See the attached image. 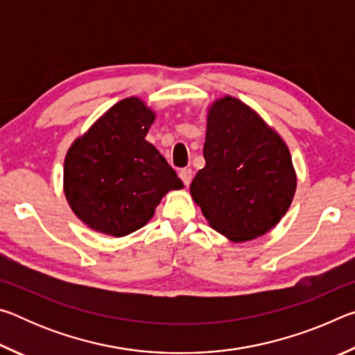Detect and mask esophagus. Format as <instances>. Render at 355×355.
<instances>
[{"label": "esophagus", "mask_w": 355, "mask_h": 355, "mask_svg": "<svg viewBox=\"0 0 355 355\" xmlns=\"http://www.w3.org/2000/svg\"><path fill=\"white\" fill-rule=\"evenodd\" d=\"M180 178H182V182L184 183V186H189L191 180H192V171L191 169H182L180 171Z\"/></svg>", "instance_id": "esophagus-1"}]
</instances>
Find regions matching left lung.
Returning a JSON list of instances; mask_svg holds the SVG:
<instances>
[{"instance_id":"left-lung-1","label":"left lung","mask_w":355,"mask_h":355,"mask_svg":"<svg viewBox=\"0 0 355 355\" xmlns=\"http://www.w3.org/2000/svg\"><path fill=\"white\" fill-rule=\"evenodd\" d=\"M205 167L191 196L216 232L235 243L271 230L290 208L296 191L290 150L248 105L233 97L208 111Z\"/></svg>"}]
</instances>
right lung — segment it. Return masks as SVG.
Here are the masks:
<instances>
[{
  "label": "right lung",
  "instance_id": "1",
  "mask_svg": "<svg viewBox=\"0 0 355 355\" xmlns=\"http://www.w3.org/2000/svg\"><path fill=\"white\" fill-rule=\"evenodd\" d=\"M153 120L142 100L125 98L69 148L65 199L94 230L130 235L152 219L166 192L183 188L164 156L146 141Z\"/></svg>",
  "mask_w": 355,
  "mask_h": 355
}]
</instances>
